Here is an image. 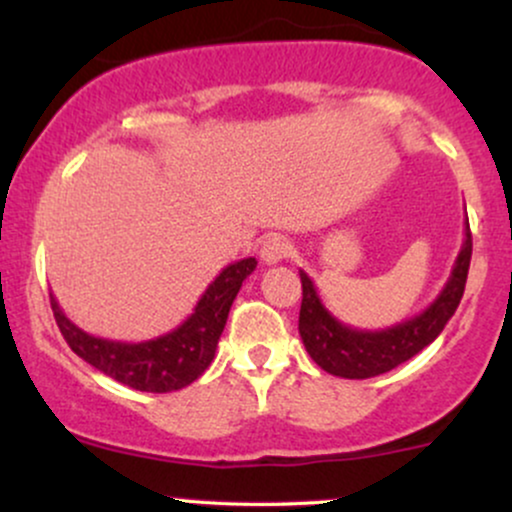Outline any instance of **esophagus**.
Instances as JSON below:
<instances>
[{
  "instance_id": "1",
  "label": "esophagus",
  "mask_w": 512,
  "mask_h": 512,
  "mask_svg": "<svg viewBox=\"0 0 512 512\" xmlns=\"http://www.w3.org/2000/svg\"><path fill=\"white\" fill-rule=\"evenodd\" d=\"M291 255V240L286 236H267L264 238L262 248H260V257L267 264H279L281 260Z\"/></svg>"
}]
</instances>
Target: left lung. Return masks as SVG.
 <instances>
[{
	"label": "left lung",
	"mask_w": 512,
	"mask_h": 512,
	"mask_svg": "<svg viewBox=\"0 0 512 512\" xmlns=\"http://www.w3.org/2000/svg\"><path fill=\"white\" fill-rule=\"evenodd\" d=\"M469 260H472V233H469V221H464L460 255L452 264V272L436 301L419 315L375 332L356 330L337 320L317 296L313 279L301 269L303 303L301 315H298V332H301L305 351L322 370L349 380L373 378V375H383L397 368L399 363L409 361L428 344L436 342L438 334L455 315L462 301L464 284H467Z\"/></svg>",
	"instance_id": "left-lung-1"
}]
</instances>
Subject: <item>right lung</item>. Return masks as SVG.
Masks as SVG:
<instances>
[{
	"label": "right lung",
	"instance_id": "1",
	"mask_svg": "<svg viewBox=\"0 0 512 512\" xmlns=\"http://www.w3.org/2000/svg\"><path fill=\"white\" fill-rule=\"evenodd\" d=\"M255 267V257L228 264L207 286L192 315L182 325L146 342H115V339L93 337L62 313L52 293L50 305L62 337L76 356L132 390L173 392L195 383L214 361L228 310Z\"/></svg>",
	"mask_w": 512,
	"mask_h": 512
}]
</instances>
